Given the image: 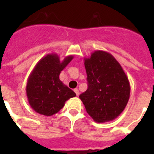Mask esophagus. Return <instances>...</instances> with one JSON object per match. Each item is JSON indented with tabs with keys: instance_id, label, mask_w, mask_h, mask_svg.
<instances>
[{
	"instance_id": "1",
	"label": "esophagus",
	"mask_w": 154,
	"mask_h": 154,
	"mask_svg": "<svg viewBox=\"0 0 154 154\" xmlns=\"http://www.w3.org/2000/svg\"><path fill=\"white\" fill-rule=\"evenodd\" d=\"M74 92H75V94H77V96L79 95V90H78V89H74Z\"/></svg>"
}]
</instances>
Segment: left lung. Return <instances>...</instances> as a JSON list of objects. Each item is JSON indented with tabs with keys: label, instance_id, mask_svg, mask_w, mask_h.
Instances as JSON below:
<instances>
[{
	"label": "left lung",
	"instance_id": "left-lung-1",
	"mask_svg": "<svg viewBox=\"0 0 154 154\" xmlns=\"http://www.w3.org/2000/svg\"><path fill=\"white\" fill-rule=\"evenodd\" d=\"M84 61L88 89L79 97L86 112L97 123L114 120L129 101L128 77L120 63L108 52L96 50Z\"/></svg>",
	"mask_w": 154,
	"mask_h": 154
}]
</instances>
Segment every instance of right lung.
Segmentation results:
<instances>
[{
  "label": "right lung",
  "mask_w": 154,
  "mask_h": 154,
  "mask_svg": "<svg viewBox=\"0 0 154 154\" xmlns=\"http://www.w3.org/2000/svg\"><path fill=\"white\" fill-rule=\"evenodd\" d=\"M72 58L73 56L69 55L60 60L57 53H49L35 65L26 85L28 101L35 112L52 116L64 107L65 101L76 96L59 78Z\"/></svg>",
  "instance_id": "1"
}]
</instances>
